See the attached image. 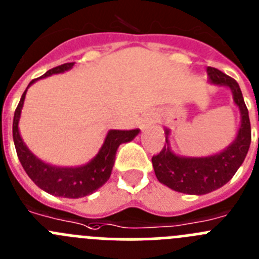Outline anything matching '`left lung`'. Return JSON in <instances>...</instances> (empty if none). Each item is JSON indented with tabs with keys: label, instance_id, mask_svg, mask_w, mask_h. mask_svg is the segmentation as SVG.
<instances>
[{
	"label": "left lung",
	"instance_id": "8db88e82",
	"mask_svg": "<svg viewBox=\"0 0 259 259\" xmlns=\"http://www.w3.org/2000/svg\"><path fill=\"white\" fill-rule=\"evenodd\" d=\"M207 72L210 82L231 90L234 103L238 105L241 115L236 139L221 153L201 158H190L179 156L173 153L165 137L167 145L151 159L154 172L160 184L175 191L190 195L208 194L227 184L243 164L252 141L248 109L238 82L215 68L208 66ZM168 134L169 131L165 130L167 136Z\"/></svg>",
	"mask_w": 259,
	"mask_h": 259
}]
</instances>
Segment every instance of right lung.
<instances>
[{
  "mask_svg": "<svg viewBox=\"0 0 259 259\" xmlns=\"http://www.w3.org/2000/svg\"><path fill=\"white\" fill-rule=\"evenodd\" d=\"M73 65H74V63H66L56 66V68H52L39 78L33 79L28 84V87L41 78H46L49 75L58 74V73L72 69ZM27 90L24 91V94L21 95L18 108L14 114L13 122V137L16 154H18L19 160H20L27 175L38 187H41L42 190H45L46 193L51 194V195L75 199L95 193L110 177L111 169H113L114 162H115L117 149L119 148L120 144L132 141L139 135L140 130H131V131L110 130L106 135L105 141H104L97 155L92 159L91 162L84 165L73 168L56 167V165L47 164V163L42 162L41 159H38L27 148L20 134H19V119H20L21 109H23V104H24Z\"/></svg>",
  "mask_w": 259,
  "mask_h": 259,
  "instance_id": "add662e5",
  "label": "right lung"
}]
</instances>
